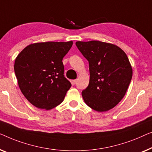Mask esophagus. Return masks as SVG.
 I'll return each mask as SVG.
<instances>
[{
  "mask_svg": "<svg viewBox=\"0 0 152 152\" xmlns=\"http://www.w3.org/2000/svg\"><path fill=\"white\" fill-rule=\"evenodd\" d=\"M76 82H77L76 80H72V85H75L76 83Z\"/></svg>",
  "mask_w": 152,
  "mask_h": 152,
  "instance_id": "34e87169",
  "label": "esophagus"
}]
</instances>
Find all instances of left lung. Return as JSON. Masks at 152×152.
<instances>
[{
  "mask_svg": "<svg viewBox=\"0 0 152 152\" xmlns=\"http://www.w3.org/2000/svg\"><path fill=\"white\" fill-rule=\"evenodd\" d=\"M77 48L89 61V83L82 96L98 112L110 110L125 96L132 78V67L125 52L116 45L77 41Z\"/></svg>",
  "mask_w": 152,
  "mask_h": 152,
  "instance_id": "8db88e82",
  "label": "left lung"
}]
</instances>
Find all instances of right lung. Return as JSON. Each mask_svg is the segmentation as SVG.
Returning a JSON list of instances; mask_svg holds the SVG:
<instances>
[{
    "mask_svg": "<svg viewBox=\"0 0 152 152\" xmlns=\"http://www.w3.org/2000/svg\"><path fill=\"white\" fill-rule=\"evenodd\" d=\"M72 45L73 41L36 42L15 59L19 88L36 107L50 110L63 101L72 85L64 76L62 61Z\"/></svg>",
    "mask_w": 152,
    "mask_h": 152,
    "instance_id": "1",
    "label": "right lung"
}]
</instances>
